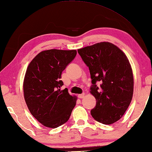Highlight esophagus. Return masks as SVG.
Listing matches in <instances>:
<instances>
[{"label": "esophagus", "instance_id": "34e87169", "mask_svg": "<svg viewBox=\"0 0 152 152\" xmlns=\"http://www.w3.org/2000/svg\"><path fill=\"white\" fill-rule=\"evenodd\" d=\"M84 96H85L84 94H78V97L79 98H83L84 97Z\"/></svg>", "mask_w": 152, "mask_h": 152}]
</instances>
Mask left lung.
Returning <instances> with one entry per match:
<instances>
[{"label":"left lung","instance_id":"left-lung-1","mask_svg":"<svg viewBox=\"0 0 152 152\" xmlns=\"http://www.w3.org/2000/svg\"><path fill=\"white\" fill-rule=\"evenodd\" d=\"M78 52L89 68L92 78L90 93L96 104L91 115L102 124L115 123L123 116L133 96L134 76L128 58L108 42L86 46ZM96 81L102 82L100 88Z\"/></svg>","mask_w":152,"mask_h":152}]
</instances>
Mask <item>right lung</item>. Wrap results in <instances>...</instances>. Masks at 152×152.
Wrapping results in <instances>:
<instances>
[{
    "instance_id": "obj_1",
    "label": "right lung",
    "mask_w": 152,
    "mask_h": 152,
    "mask_svg": "<svg viewBox=\"0 0 152 152\" xmlns=\"http://www.w3.org/2000/svg\"><path fill=\"white\" fill-rule=\"evenodd\" d=\"M76 50L51 49L40 52L27 67L24 97L31 114L43 126L56 128L68 120L77 97L61 90L62 72L75 58Z\"/></svg>"
}]
</instances>
